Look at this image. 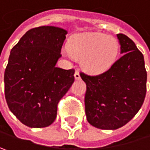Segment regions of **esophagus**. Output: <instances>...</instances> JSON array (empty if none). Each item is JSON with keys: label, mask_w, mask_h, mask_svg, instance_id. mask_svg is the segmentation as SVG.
Listing matches in <instances>:
<instances>
[{"label": "esophagus", "mask_w": 150, "mask_h": 150, "mask_svg": "<svg viewBox=\"0 0 150 150\" xmlns=\"http://www.w3.org/2000/svg\"><path fill=\"white\" fill-rule=\"evenodd\" d=\"M75 80H80V79H81V75H80V73H79V71H78V70H75Z\"/></svg>", "instance_id": "esophagus-1"}]
</instances>
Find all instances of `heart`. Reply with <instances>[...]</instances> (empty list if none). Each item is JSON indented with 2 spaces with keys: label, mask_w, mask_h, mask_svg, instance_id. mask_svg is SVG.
Wrapping results in <instances>:
<instances>
[{
  "label": "heart",
  "mask_w": 150,
  "mask_h": 150,
  "mask_svg": "<svg viewBox=\"0 0 150 150\" xmlns=\"http://www.w3.org/2000/svg\"><path fill=\"white\" fill-rule=\"evenodd\" d=\"M69 57L82 59L83 69L93 75L108 70L114 63L119 45L114 38L103 33H87L76 37L70 43Z\"/></svg>",
  "instance_id": "heart-1"
}]
</instances>
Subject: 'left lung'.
Returning a JSON list of instances; mask_svg holds the SVG:
<instances>
[{"mask_svg": "<svg viewBox=\"0 0 150 150\" xmlns=\"http://www.w3.org/2000/svg\"><path fill=\"white\" fill-rule=\"evenodd\" d=\"M123 56L102 74L81 72L86 82L85 112L93 126L116 129L137 113L146 95L147 72L143 53L126 35L117 34Z\"/></svg>", "mask_w": 150, "mask_h": 150, "instance_id": "obj_1", "label": "left lung"}]
</instances>
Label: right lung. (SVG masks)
<instances>
[{
  "mask_svg": "<svg viewBox=\"0 0 150 150\" xmlns=\"http://www.w3.org/2000/svg\"><path fill=\"white\" fill-rule=\"evenodd\" d=\"M67 31L39 26L13 47L4 74L10 111L25 125L43 128L56 119L57 104L75 81V69L56 67Z\"/></svg>",
  "mask_w": 150,
  "mask_h": 150,
  "instance_id": "1",
  "label": "right lung"
}]
</instances>
